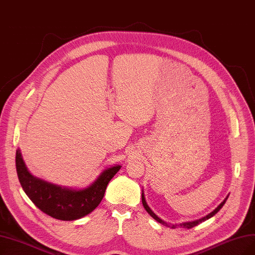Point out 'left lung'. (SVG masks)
<instances>
[{
	"label": "left lung",
	"instance_id": "1",
	"mask_svg": "<svg viewBox=\"0 0 255 255\" xmlns=\"http://www.w3.org/2000/svg\"><path fill=\"white\" fill-rule=\"evenodd\" d=\"M142 204H143V207L145 208V210L149 213V216L151 217V218H154L157 222H159L160 224H162V225H165V226H167V227H171V228H176L177 226H180V227H183V228H187V229H190V228H192V227H195V226H197L198 224H200V223H202V222H204V221H206V220H208V219H210L211 217H213L216 215V213L223 207V205L225 204V202H226V200L228 199V196L226 197V199L224 200L221 204L213 210V211H211L210 213H208V215L206 216V217H204V218H202V219H199V220H196V221H191V222H184V223H181V224H179V225H169L168 223H166V222H164L163 220H161L158 216H156L154 212L151 211V209L148 207V205H147V203H146V201H145V198H144V193H143V190H142Z\"/></svg>",
	"mask_w": 255,
	"mask_h": 255
}]
</instances>
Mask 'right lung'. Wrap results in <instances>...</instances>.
I'll return each instance as SVG.
<instances>
[{"label":"right lung","instance_id":"1","mask_svg":"<svg viewBox=\"0 0 255 255\" xmlns=\"http://www.w3.org/2000/svg\"><path fill=\"white\" fill-rule=\"evenodd\" d=\"M15 165L18 181L26 195L46 215L62 221H74L92 212L103 200L111 179L121 168L120 165L105 169L90 186L73 189L52 184L30 174L16 149Z\"/></svg>","mask_w":255,"mask_h":255}]
</instances>
